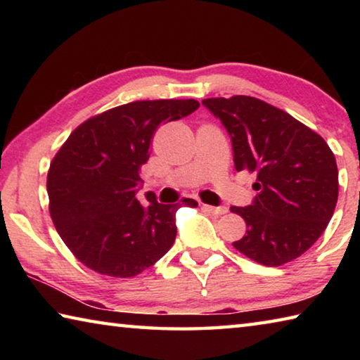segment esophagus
<instances>
[{
  "label": "esophagus",
  "mask_w": 360,
  "mask_h": 360,
  "mask_svg": "<svg viewBox=\"0 0 360 360\" xmlns=\"http://www.w3.org/2000/svg\"><path fill=\"white\" fill-rule=\"evenodd\" d=\"M203 210H206L208 212H211V214H216V216H222L229 211L225 206H210V205H203Z\"/></svg>",
  "instance_id": "esophagus-1"
}]
</instances>
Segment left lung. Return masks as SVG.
I'll list each match as a JSON object with an SVG mask.
<instances>
[{"instance_id": "left-lung-1", "label": "left lung", "mask_w": 360, "mask_h": 360, "mask_svg": "<svg viewBox=\"0 0 360 360\" xmlns=\"http://www.w3.org/2000/svg\"><path fill=\"white\" fill-rule=\"evenodd\" d=\"M227 129L236 172L257 174L251 206H231L246 222L233 248L257 264L281 266L324 233L338 200V169L324 138L254 96L202 101Z\"/></svg>"}]
</instances>
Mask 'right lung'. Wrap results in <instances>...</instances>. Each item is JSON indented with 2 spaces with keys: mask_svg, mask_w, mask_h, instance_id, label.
<instances>
[{
  "mask_svg": "<svg viewBox=\"0 0 360 360\" xmlns=\"http://www.w3.org/2000/svg\"><path fill=\"white\" fill-rule=\"evenodd\" d=\"M197 100H143L82 122L47 173L49 211L75 257L100 275L131 278L165 255L178 205L139 202V169L162 124L192 114ZM198 206L192 198L182 202Z\"/></svg>",
  "mask_w": 360,
  "mask_h": 360,
  "instance_id": "right-lung-1",
  "label": "right lung"
}]
</instances>
